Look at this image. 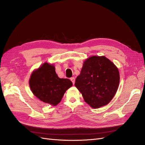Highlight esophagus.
<instances>
[{"label": "esophagus", "instance_id": "esophagus-1", "mask_svg": "<svg viewBox=\"0 0 145 145\" xmlns=\"http://www.w3.org/2000/svg\"><path fill=\"white\" fill-rule=\"evenodd\" d=\"M71 80L72 82L73 85H74V83H75V78H74V77H71Z\"/></svg>", "mask_w": 145, "mask_h": 145}]
</instances>
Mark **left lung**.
Listing matches in <instances>:
<instances>
[{
    "mask_svg": "<svg viewBox=\"0 0 145 145\" xmlns=\"http://www.w3.org/2000/svg\"><path fill=\"white\" fill-rule=\"evenodd\" d=\"M119 82V71L114 63L104 56H93L83 62L75 86L87 104L99 108L111 102Z\"/></svg>",
    "mask_w": 145,
    "mask_h": 145,
    "instance_id": "obj_1",
    "label": "left lung"
}]
</instances>
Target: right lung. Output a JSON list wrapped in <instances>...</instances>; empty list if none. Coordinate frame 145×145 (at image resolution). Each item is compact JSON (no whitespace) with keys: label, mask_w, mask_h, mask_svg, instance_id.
Returning a JSON list of instances; mask_svg holds the SVG:
<instances>
[{"label":"right lung","mask_w":145,"mask_h":145,"mask_svg":"<svg viewBox=\"0 0 145 145\" xmlns=\"http://www.w3.org/2000/svg\"><path fill=\"white\" fill-rule=\"evenodd\" d=\"M33 94L43 102L56 106L62 100L66 91L72 86L68 78H60L57 75L54 65L43 63L31 73L29 80Z\"/></svg>","instance_id":"right-lung-1"}]
</instances>
